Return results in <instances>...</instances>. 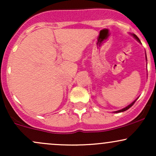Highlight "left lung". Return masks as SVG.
Masks as SVG:
<instances>
[{
	"label": "left lung",
	"mask_w": 156,
	"mask_h": 156,
	"mask_svg": "<svg viewBox=\"0 0 156 156\" xmlns=\"http://www.w3.org/2000/svg\"><path fill=\"white\" fill-rule=\"evenodd\" d=\"M133 37H135V38H136V39H137V40H138V41H139V42H140V40H139V38H138V37H137V36H136V35L133 34ZM146 58H147V55H146ZM136 101H133V103H131V104H130L129 105H128V106H127V107H125V108H122V110H119V111H117V112H116V113H119V112H125V111L128 110V109H129V108H130V107H131V106H132V105H133L134 104V103H135V102H136Z\"/></svg>",
	"instance_id": "left-lung-1"
}]
</instances>
